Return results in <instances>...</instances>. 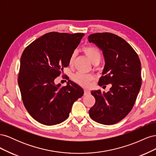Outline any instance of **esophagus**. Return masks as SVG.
<instances>
[{
  "mask_svg": "<svg viewBox=\"0 0 156 156\" xmlns=\"http://www.w3.org/2000/svg\"><path fill=\"white\" fill-rule=\"evenodd\" d=\"M84 94L85 96H88V95H89V94H90V91L89 90H88V89H84Z\"/></svg>",
  "mask_w": 156,
  "mask_h": 156,
  "instance_id": "1",
  "label": "esophagus"
}]
</instances>
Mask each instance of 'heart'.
<instances>
[{"label":"heart","mask_w":156,"mask_h":156,"mask_svg":"<svg viewBox=\"0 0 156 156\" xmlns=\"http://www.w3.org/2000/svg\"><path fill=\"white\" fill-rule=\"evenodd\" d=\"M83 51L84 54L87 55L88 59L90 60V62L93 64L96 65L100 63L101 58V52L98 49L93 46H88L84 48ZM75 56H76V53L73 52V53H72V54L69 57V65L73 64L74 60L75 58ZM94 75L92 74H85L81 72H78L73 75L72 78L75 83L80 84V85H81L83 87H87L90 82L94 79Z\"/></svg>","instance_id":"obj_1"}]
</instances>
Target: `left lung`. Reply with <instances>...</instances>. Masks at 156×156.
Listing matches in <instances>:
<instances>
[{"instance_id":"obj_1","label":"left lung","mask_w":156,"mask_h":156,"mask_svg":"<svg viewBox=\"0 0 156 156\" xmlns=\"http://www.w3.org/2000/svg\"><path fill=\"white\" fill-rule=\"evenodd\" d=\"M88 39L102 51L105 58L99 86L111 85L107 92L91 91L96 103L89 115L98 123L114 124L124 119L135 104L142 81L140 61L132 47L116 34L96 33Z\"/></svg>"}]
</instances>
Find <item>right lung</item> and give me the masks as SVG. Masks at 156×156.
<instances>
[{
  "label": "right lung",
  "mask_w": 156,
  "mask_h": 156,
  "mask_svg": "<svg viewBox=\"0 0 156 156\" xmlns=\"http://www.w3.org/2000/svg\"><path fill=\"white\" fill-rule=\"evenodd\" d=\"M84 36L49 32L23 52L18 76L22 100L30 116L42 124L53 126L66 120L73 103L83 95L76 83L69 80L61 87L55 79L68 66L71 55Z\"/></svg>",
  "instance_id": "1"
}]
</instances>
